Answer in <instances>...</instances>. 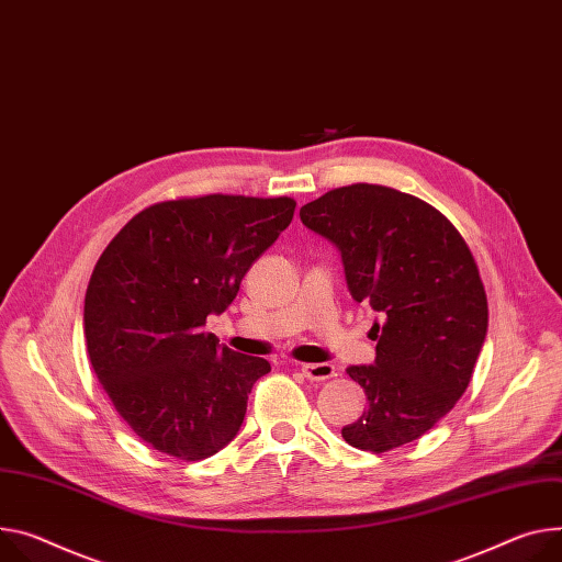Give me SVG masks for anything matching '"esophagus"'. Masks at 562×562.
<instances>
[{
  "label": "esophagus",
  "mask_w": 562,
  "mask_h": 562,
  "mask_svg": "<svg viewBox=\"0 0 562 562\" xmlns=\"http://www.w3.org/2000/svg\"><path fill=\"white\" fill-rule=\"evenodd\" d=\"M302 374L310 381H327L336 376V368L331 363H304Z\"/></svg>",
  "instance_id": "esophagus-1"
}]
</instances>
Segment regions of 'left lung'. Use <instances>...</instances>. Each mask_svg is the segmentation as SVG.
I'll return each instance as SVG.
<instances>
[{"label": "left lung", "mask_w": 562, "mask_h": 562, "mask_svg": "<svg viewBox=\"0 0 562 562\" xmlns=\"http://www.w3.org/2000/svg\"><path fill=\"white\" fill-rule=\"evenodd\" d=\"M300 220L338 248L351 297L381 316L374 363L347 368L368 411L342 439L370 452L419 439L467 392L486 338V293L467 241L426 201L372 183L329 190Z\"/></svg>", "instance_id": "8db88e82"}]
</instances>
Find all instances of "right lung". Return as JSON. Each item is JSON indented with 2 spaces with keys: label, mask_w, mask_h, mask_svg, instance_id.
<instances>
[{
  "label": "right lung",
  "mask_w": 562,
  "mask_h": 562,
  "mask_svg": "<svg viewBox=\"0 0 562 562\" xmlns=\"http://www.w3.org/2000/svg\"><path fill=\"white\" fill-rule=\"evenodd\" d=\"M295 201L206 194L132 217L100 255L85 295L91 368L123 422L186 462L228 446L248 394L271 372L203 331L252 262L291 224Z\"/></svg>",
  "instance_id": "1"
}]
</instances>
